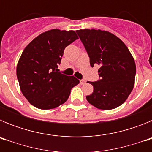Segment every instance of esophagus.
Listing matches in <instances>:
<instances>
[{
  "mask_svg": "<svg viewBox=\"0 0 152 152\" xmlns=\"http://www.w3.org/2000/svg\"><path fill=\"white\" fill-rule=\"evenodd\" d=\"M80 84H85V80H83V79H81V80H80Z\"/></svg>",
  "mask_w": 152,
  "mask_h": 152,
  "instance_id": "obj_1",
  "label": "esophagus"
}]
</instances>
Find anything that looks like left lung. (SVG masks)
Instances as JSON below:
<instances>
[{
    "instance_id": "8db88e82",
    "label": "left lung",
    "mask_w": 152,
    "mask_h": 152,
    "mask_svg": "<svg viewBox=\"0 0 152 152\" xmlns=\"http://www.w3.org/2000/svg\"><path fill=\"white\" fill-rule=\"evenodd\" d=\"M76 33L88 52L91 67L100 65V79L91 82L94 91L86 98L100 110L122 105L133 89L136 67L129 50L120 39L107 31L80 29Z\"/></svg>"
}]
</instances>
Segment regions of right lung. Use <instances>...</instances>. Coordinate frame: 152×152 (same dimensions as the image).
<instances>
[{
	"label": "right lung",
	"instance_id": "add662e5",
	"mask_svg": "<svg viewBox=\"0 0 152 152\" xmlns=\"http://www.w3.org/2000/svg\"><path fill=\"white\" fill-rule=\"evenodd\" d=\"M77 39L75 31L53 29L37 36L23 50L17 64V76L21 92L35 107H58L79 84L78 79L58 69L64 49Z\"/></svg>",
	"mask_w": 152,
	"mask_h": 152
}]
</instances>
